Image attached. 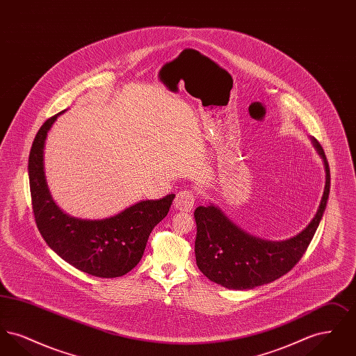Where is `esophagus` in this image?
Masks as SVG:
<instances>
[{"label": "esophagus", "instance_id": "1", "mask_svg": "<svg viewBox=\"0 0 356 356\" xmlns=\"http://www.w3.org/2000/svg\"><path fill=\"white\" fill-rule=\"evenodd\" d=\"M195 205V195L192 191H180L175 197V208L179 211L189 212Z\"/></svg>", "mask_w": 356, "mask_h": 356}]
</instances>
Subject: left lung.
<instances>
[{
  "label": "left lung",
  "instance_id": "obj_1",
  "mask_svg": "<svg viewBox=\"0 0 356 356\" xmlns=\"http://www.w3.org/2000/svg\"><path fill=\"white\" fill-rule=\"evenodd\" d=\"M311 140L324 163L325 186L315 218L300 234L282 241L263 240L238 228L213 204L196 208V264L211 282L229 289H251L286 275L302 259L322 220L331 180L322 145Z\"/></svg>",
  "mask_w": 356,
  "mask_h": 356
}]
</instances>
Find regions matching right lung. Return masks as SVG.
I'll return each instance as SVG.
<instances>
[{"instance_id": "right-lung-1", "label": "right lung", "mask_w": 356, "mask_h": 356, "mask_svg": "<svg viewBox=\"0 0 356 356\" xmlns=\"http://www.w3.org/2000/svg\"><path fill=\"white\" fill-rule=\"evenodd\" d=\"M60 112L47 120L34 137L29 154V184L34 220L51 250L70 266L97 277H119L141 260L153 228L170 212L175 195L144 200L102 220L72 218L53 202L44 170L48 132Z\"/></svg>"}]
</instances>
